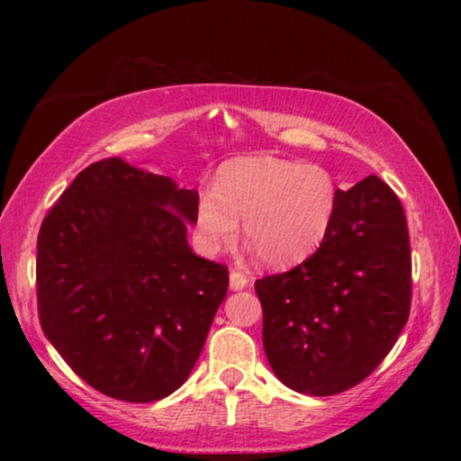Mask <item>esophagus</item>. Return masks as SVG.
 <instances>
[{"label":"esophagus","mask_w":461,"mask_h":461,"mask_svg":"<svg viewBox=\"0 0 461 461\" xmlns=\"http://www.w3.org/2000/svg\"><path fill=\"white\" fill-rule=\"evenodd\" d=\"M248 286V278L238 270L230 272V288L231 291H241V288Z\"/></svg>","instance_id":"esophagus-1"}]
</instances>
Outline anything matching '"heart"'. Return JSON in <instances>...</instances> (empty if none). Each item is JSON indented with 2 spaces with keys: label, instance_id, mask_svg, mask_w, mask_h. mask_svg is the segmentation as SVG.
Returning <instances> with one entry per match:
<instances>
[{
  "label": "heart",
  "instance_id": "heart-1",
  "mask_svg": "<svg viewBox=\"0 0 461 461\" xmlns=\"http://www.w3.org/2000/svg\"><path fill=\"white\" fill-rule=\"evenodd\" d=\"M339 205V185L319 165L276 156L225 162L213 191L199 193L193 212L197 244L217 254L240 231L270 268L294 267L313 256L330 233Z\"/></svg>",
  "mask_w": 461,
  "mask_h": 461
}]
</instances>
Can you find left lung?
<instances>
[{
	"mask_svg": "<svg viewBox=\"0 0 461 461\" xmlns=\"http://www.w3.org/2000/svg\"><path fill=\"white\" fill-rule=\"evenodd\" d=\"M264 352L296 393L331 396L376 370L411 311L407 217L376 175L339 191L317 252L293 270L256 280Z\"/></svg>",
	"mask_w": 461,
	"mask_h": 461,
	"instance_id": "obj_1",
	"label": "left lung"
}]
</instances>
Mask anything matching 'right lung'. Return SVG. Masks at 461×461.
I'll list each match as a JSON object with an SVG mask.
<instances>
[{"mask_svg":"<svg viewBox=\"0 0 461 461\" xmlns=\"http://www.w3.org/2000/svg\"><path fill=\"white\" fill-rule=\"evenodd\" d=\"M199 193L105 158L77 175L38 233L42 331L99 393L154 402L189 378L228 268L186 241Z\"/></svg>","mask_w":461,"mask_h":461,"instance_id":"right-lung-1","label":"right lung"}]
</instances>
